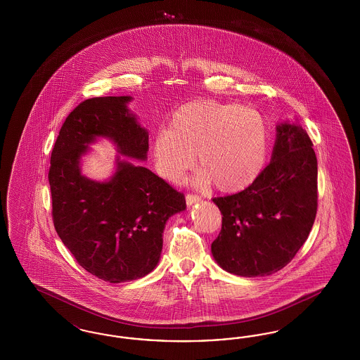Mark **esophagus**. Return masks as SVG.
<instances>
[{"instance_id":"obj_1","label":"esophagus","mask_w":360,"mask_h":360,"mask_svg":"<svg viewBox=\"0 0 360 360\" xmlns=\"http://www.w3.org/2000/svg\"><path fill=\"white\" fill-rule=\"evenodd\" d=\"M201 201V197H198V195H194V194H188L186 195V204L188 206L193 205V204H197V202H200Z\"/></svg>"}]
</instances>
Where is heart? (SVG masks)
<instances>
[{"mask_svg":"<svg viewBox=\"0 0 360 360\" xmlns=\"http://www.w3.org/2000/svg\"><path fill=\"white\" fill-rule=\"evenodd\" d=\"M269 151V127L264 117L238 103L197 100L174 113L169 129L153 140L158 172L178 181L194 165L195 154L204 170L202 184H214L223 193L248 188L264 167Z\"/></svg>","mask_w":360,"mask_h":360,"instance_id":"obj_1","label":"heart"}]
</instances>
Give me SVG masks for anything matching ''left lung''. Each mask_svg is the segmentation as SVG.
<instances>
[{
    "label": "left lung",
    "instance_id": "8db88e82",
    "mask_svg": "<svg viewBox=\"0 0 360 360\" xmlns=\"http://www.w3.org/2000/svg\"><path fill=\"white\" fill-rule=\"evenodd\" d=\"M223 226L212 255L231 274L283 269L307 241L317 213V158L300 124L276 125L271 160L243 191L213 198Z\"/></svg>",
    "mask_w": 360,
    "mask_h": 360
}]
</instances>
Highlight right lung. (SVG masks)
Wrapping results in <instances>:
<instances>
[{
  "instance_id": "right-lung-1",
  "label": "right lung",
  "mask_w": 360,
  "mask_h": 360,
  "mask_svg": "<svg viewBox=\"0 0 360 360\" xmlns=\"http://www.w3.org/2000/svg\"><path fill=\"white\" fill-rule=\"evenodd\" d=\"M131 96L79 103L63 122L49 181L55 229L87 273L120 283L150 274L159 263L163 231L186 209L185 195L128 159L146 160L148 132L128 109ZM98 136L117 146V170L106 181L80 172V158Z\"/></svg>"
}]
</instances>
